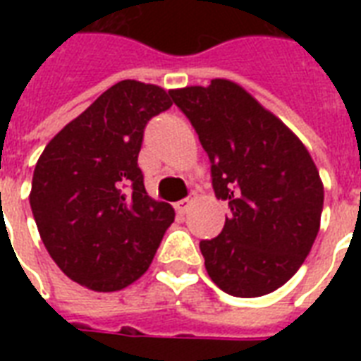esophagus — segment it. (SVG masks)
Segmentation results:
<instances>
[{"mask_svg": "<svg viewBox=\"0 0 361 361\" xmlns=\"http://www.w3.org/2000/svg\"><path fill=\"white\" fill-rule=\"evenodd\" d=\"M192 200L191 198H183V200H180V202H176V212L180 215H185L187 212H189V208H191Z\"/></svg>", "mask_w": 361, "mask_h": 361, "instance_id": "esophagus-1", "label": "esophagus"}]
</instances>
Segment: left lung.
<instances>
[{
    "mask_svg": "<svg viewBox=\"0 0 361 361\" xmlns=\"http://www.w3.org/2000/svg\"><path fill=\"white\" fill-rule=\"evenodd\" d=\"M212 163L215 197L231 217L217 238L200 241L215 285L236 298L283 286L311 251L324 187L302 140L241 86L215 78L208 87L172 90Z\"/></svg>",
    "mask_w": 361,
    "mask_h": 361,
    "instance_id": "8db88e82",
    "label": "left lung"
}]
</instances>
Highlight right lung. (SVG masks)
Returning <instances> with one entry per match:
<instances>
[{"mask_svg": "<svg viewBox=\"0 0 361 361\" xmlns=\"http://www.w3.org/2000/svg\"><path fill=\"white\" fill-rule=\"evenodd\" d=\"M172 106L163 87L121 80L67 123L35 164L30 204L41 240L69 279L121 290L149 268L174 208L146 192L144 129Z\"/></svg>", "mask_w": 361, "mask_h": 361, "instance_id": "1", "label": "right lung"}]
</instances>
